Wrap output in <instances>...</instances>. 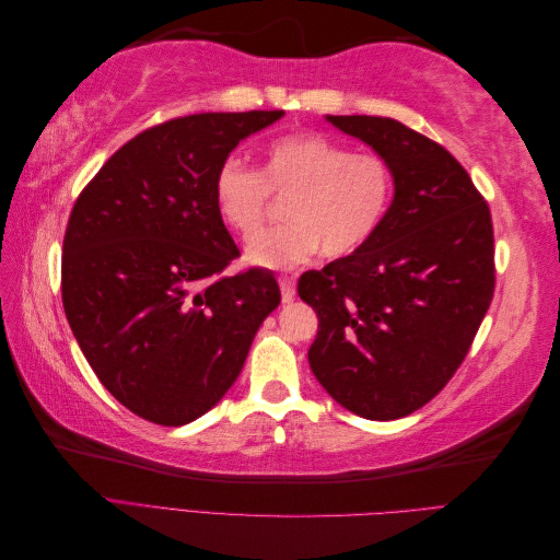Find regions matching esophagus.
<instances>
[{"label":"esophagus","mask_w":560,"mask_h":560,"mask_svg":"<svg viewBox=\"0 0 560 560\" xmlns=\"http://www.w3.org/2000/svg\"><path fill=\"white\" fill-rule=\"evenodd\" d=\"M278 282H280L282 303H290V301L294 299V294H296V284H294V280H292V278H287V276H282V278H278Z\"/></svg>","instance_id":"1"}]
</instances>
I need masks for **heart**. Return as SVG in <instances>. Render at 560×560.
I'll list each match as a JSON object with an SVG mask.
<instances>
[{
  "label": "heart",
  "mask_w": 560,
  "mask_h": 560,
  "mask_svg": "<svg viewBox=\"0 0 560 560\" xmlns=\"http://www.w3.org/2000/svg\"><path fill=\"white\" fill-rule=\"evenodd\" d=\"M293 194L285 207L287 228L258 234L269 191ZM395 175L371 151H352L317 132H296L270 142L264 171L226 159L214 175V206L224 224L249 243L245 259L270 270L311 261L319 252L343 259L362 249L389 210Z\"/></svg>",
  "instance_id": "obj_1"
}]
</instances>
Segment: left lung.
<instances>
[{
  "instance_id": "8db88e82",
  "label": "left lung",
  "mask_w": 560,
  "mask_h": 560,
  "mask_svg": "<svg viewBox=\"0 0 560 560\" xmlns=\"http://www.w3.org/2000/svg\"><path fill=\"white\" fill-rule=\"evenodd\" d=\"M383 156L389 210L362 249L299 278L317 313L315 378L343 409L404 418L451 381L495 290L488 202L448 151L395 118L327 116Z\"/></svg>"
}]
</instances>
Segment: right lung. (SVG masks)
<instances>
[{"mask_svg": "<svg viewBox=\"0 0 560 560\" xmlns=\"http://www.w3.org/2000/svg\"><path fill=\"white\" fill-rule=\"evenodd\" d=\"M273 112H208L135 135L74 202L62 243V306L95 376L126 409L186 425L238 378L278 308L273 273L222 276L238 247L214 175Z\"/></svg>", "mask_w": 560, "mask_h": 560, "instance_id": "add662e5", "label": "right lung"}]
</instances>
